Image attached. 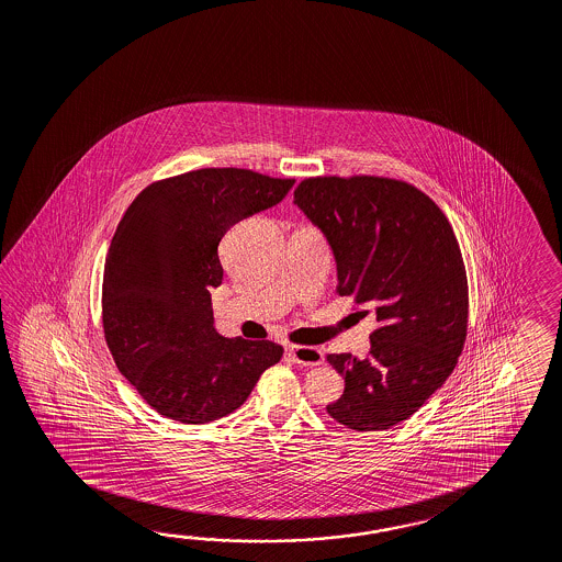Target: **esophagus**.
I'll return each mask as SVG.
<instances>
[{"mask_svg": "<svg viewBox=\"0 0 562 562\" xmlns=\"http://www.w3.org/2000/svg\"><path fill=\"white\" fill-rule=\"evenodd\" d=\"M289 356L292 362L299 366H319L323 364V351L319 348H311V346H290Z\"/></svg>", "mask_w": 562, "mask_h": 562, "instance_id": "esophagus-1", "label": "esophagus"}]
</instances>
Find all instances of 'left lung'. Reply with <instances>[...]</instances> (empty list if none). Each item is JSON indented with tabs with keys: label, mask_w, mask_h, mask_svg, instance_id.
I'll use <instances>...</instances> for the list:
<instances>
[{
	"label": "left lung",
	"mask_w": 562,
	"mask_h": 562,
	"mask_svg": "<svg viewBox=\"0 0 562 562\" xmlns=\"http://www.w3.org/2000/svg\"><path fill=\"white\" fill-rule=\"evenodd\" d=\"M294 204L334 251L337 292L379 321L368 358L327 356L346 382L327 413L356 431L409 419L467 339L469 284L452 225L415 186L376 176L308 178Z\"/></svg>",
	"instance_id": "obj_1"
}]
</instances>
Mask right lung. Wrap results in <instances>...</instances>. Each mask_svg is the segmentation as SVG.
Returning <instances> with one entry per match:
<instances>
[{"instance_id": "1", "label": "right lung", "mask_w": 562, "mask_h": 562, "mask_svg": "<svg viewBox=\"0 0 562 562\" xmlns=\"http://www.w3.org/2000/svg\"><path fill=\"white\" fill-rule=\"evenodd\" d=\"M294 180L206 167L145 188L112 237L102 284L108 348L138 395L180 424L239 409L284 349L214 329L211 290L223 282L218 243L272 209Z\"/></svg>"}]
</instances>
